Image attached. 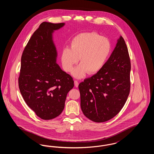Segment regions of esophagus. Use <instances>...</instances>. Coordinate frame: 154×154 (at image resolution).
I'll use <instances>...</instances> for the list:
<instances>
[{
    "instance_id": "esophagus-1",
    "label": "esophagus",
    "mask_w": 154,
    "mask_h": 154,
    "mask_svg": "<svg viewBox=\"0 0 154 154\" xmlns=\"http://www.w3.org/2000/svg\"><path fill=\"white\" fill-rule=\"evenodd\" d=\"M74 85H75V87H78V86H79V82L77 81H74Z\"/></svg>"
}]
</instances>
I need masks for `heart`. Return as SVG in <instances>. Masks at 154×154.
Wrapping results in <instances>:
<instances>
[{
	"label": "heart",
	"mask_w": 154,
	"mask_h": 154,
	"mask_svg": "<svg viewBox=\"0 0 154 154\" xmlns=\"http://www.w3.org/2000/svg\"><path fill=\"white\" fill-rule=\"evenodd\" d=\"M110 42L95 32L81 33L72 40L70 48L61 54V62L67 72L72 70L79 60L80 64L73 71L74 77L81 79L88 72L94 74L104 66L111 52Z\"/></svg>",
	"instance_id": "heart-1"
}]
</instances>
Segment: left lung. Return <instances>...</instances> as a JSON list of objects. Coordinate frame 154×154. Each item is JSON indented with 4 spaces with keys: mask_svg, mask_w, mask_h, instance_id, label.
Masks as SVG:
<instances>
[{
    "mask_svg": "<svg viewBox=\"0 0 154 154\" xmlns=\"http://www.w3.org/2000/svg\"><path fill=\"white\" fill-rule=\"evenodd\" d=\"M131 69L128 47L121 36L102 69L79 85L81 108L86 117L103 122L119 113L130 92Z\"/></svg>",
    "mask_w": 154,
    "mask_h": 154,
    "instance_id": "1",
    "label": "left lung"
}]
</instances>
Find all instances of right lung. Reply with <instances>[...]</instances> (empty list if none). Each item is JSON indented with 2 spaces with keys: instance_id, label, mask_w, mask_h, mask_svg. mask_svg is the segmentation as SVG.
Returning a JSON list of instances; mask_svg holds the SVG:
<instances>
[{
  "instance_id": "obj_1",
  "label": "right lung",
  "mask_w": 154,
  "mask_h": 154,
  "mask_svg": "<svg viewBox=\"0 0 154 154\" xmlns=\"http://www.w3.org/2000/svg\"><path fill=\"white\" fill-rule=\"evenodd\" d=\"M65 23L42 22L22 52L18 85L26 104L38 117L49 120L59 116L73 78L57 63L52 33Z\"/></svg>"
}]
</instances>
